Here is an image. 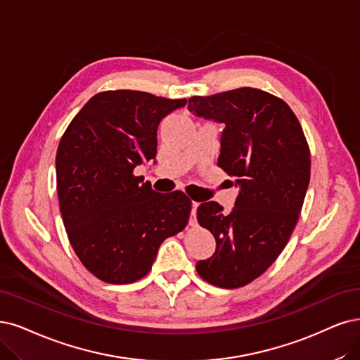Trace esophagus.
I'll use <instances>...</instances> for the list:
<instances>
[{
    "label": "esophagus",
    "instance_id": "esophagus-1",
    "mask_svg": "<svg viewBox=\"0 0 360 360\" xmlns=\"http://www.w3.org/2000/svg\"><path fill=\"white\" fill-rule=\"evenodd\" d=\"M198 205H200V203H198V202H193V207H191V217H190V225H191V227H195V225H197V207H198Z\"/></svg>",
    "mask_w": 360,
    "mask_h": 360
}]
</instances>
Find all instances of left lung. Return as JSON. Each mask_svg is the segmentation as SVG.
I'll return each instance as SVG.
<instances>
[{
    "mask_svg": "<svg viewBox=\"0 0 360 360\" xmlns=\"http://www.w3.org/2000/svg\"><path fill=\"white\" fill-rule=\"evenodd\" d=\"M188 110L224 124L218 166L240 187L230 214L217 202L197 207L217 250L195 269L210 285L242 288L277 259L295 229L310 182L309 143L289 105L259 89L193 96Z\"/></svg>",
    "mask_w": 360,
    "mask_h": 360,
    "instance_id": "left-lung-1",
    "label": "left lung"
}]
</instances>
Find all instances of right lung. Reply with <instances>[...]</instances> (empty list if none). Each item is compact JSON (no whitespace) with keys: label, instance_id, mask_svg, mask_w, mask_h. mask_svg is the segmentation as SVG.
Listing matches in <instances>:
<instances>
[{"label":"right lung","instance_id":"add662e5","mask_svg":"<svg viewBox=\"0 0 360 360\" xmlns=\"http://www.w3.org/2000/svg\"><path fill=\"white\" fill-rule=\"evenodd\" d=\"M185 103L138 90L101 91L62 135L56 153L60 215L77 257L102 282L139 281L160 245L187 227L188 195L157 193L133 173L155 158L160 122Z\"/></svg>","mask_w":360,"mask_h":360}]
</instances>
